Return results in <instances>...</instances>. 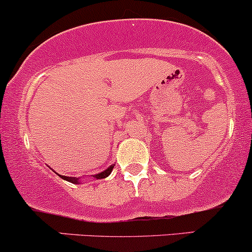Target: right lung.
Listing matches in <instances>:
<instances>
[{"label":"right lung","mask_w":252,"mask_h":252,"mask_svg":"<svg viewBox=\"0 0 252 252\" xmlns=\"http://www.w3.org/2000/svg\"><path fill=\"white\" fill-rule=\"evenodd\" d=\"M113 168H114V164H113V165L109 166L108 169H106V170H104V171L100 172V174H96V175H94V177H95V179H97V180H100V179H104V177H107V176H109V175H111V172H112V170H113ZM59 176H61L62 179H63V180L67 181V182H71V183H78V180L76 179V177L64 176V175H59Z\"/></svg>","instance_id":"obj_1"}]
</instances>
